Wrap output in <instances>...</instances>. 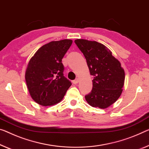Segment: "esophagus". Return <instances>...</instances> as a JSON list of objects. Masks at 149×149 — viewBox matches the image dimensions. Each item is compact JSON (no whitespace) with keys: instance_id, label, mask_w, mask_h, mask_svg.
Here are the masks:
<instances>
[{"instance_id":"obj_1","label":"esophagus","mask_w":149,"mask_h":149,"mask_svg":"<svg viewBox=\"0 0 149 149\" xmlns=\"http://www.w3.org/2000/svg\"><path fill=\"white\" fill-rule=\"evenodd\" d=\"M79 82V79L77 78V79H76L75 80H74V81H73V83L77 84Z\"/></svg>"}]
</instances>
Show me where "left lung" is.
Wrapping results in <instances>:
<instances>
[{"instance_id": "left-lung-1", "label": "left lung", "mask_w": 149, "mask_h": 149, "mask_svg": "<svg viewBox=\"0 0 149 149\" xmlns=\"http://www.w3.org/2000/svg\"><path fill=\"white\" fill-rule=\"evenodd\" d=\"M85 57L91 75L93 89L85 96L93 107L107 109L120 97L125 83V74L121 64L106 46L85 39L74 40Z\"/></svg>"}]
</instances>
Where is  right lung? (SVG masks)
Masks as SVG:
<instances>
[{"mask_svg":"<svg viewBox=\"0 0 149 149\" xmlns=\"http://www.w3.org/2000/svg\"><path fill=\"white\" fill-rule=\"evenodd\" d=\"M72 43L69 39L51 41L30 59L25 80L30 95L36 103L45 107L58 103L71 86L63 75L62 59Z\"/></svg>","mask_w":149,"mask_h":149,"instance_id":"1","label":"right lung"}]
</instances>
